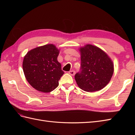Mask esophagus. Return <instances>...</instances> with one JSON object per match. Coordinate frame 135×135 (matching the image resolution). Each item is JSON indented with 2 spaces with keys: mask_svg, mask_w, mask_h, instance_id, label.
I'll return each instance as SVG.
<instances>
[{
  "mask_svg": "<svg viewBox=\"0 0 135 135\" xmlns=\"http://www.w3.org/2000/svg\"><path fill=\"white\" fill-rule=\"evenodd\" d=\"M68 73H69L71 75L74 76L75 74V71L74 70H71V71H70L69 72H68Z\"/></svg>",
  "mask_w": 135,
  "mask_h": 135,
  "instance_id": "esophagus-1",
  "label": "esophagus"
}]
</instances>
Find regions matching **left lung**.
<instances>
[{"instance_id":"left-lung-1","label":"left lung","mask_w":135,"mask_h":135,"mask_svg":"<svg viewBox=\"0 0 135 135\" xmlns=\"http://www.w3.org/2000/svg\"><path fill=\"white\" fill-rule=\"evenodd\" d=\"M81 71L75 75L78 86L86 91L102 89L110 81L114 73L111 59L101 49L86 45L79 49Z\"/></svg>"}]
</instances>
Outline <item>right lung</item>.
Returning a JSON list of instances; mask_svg holds the SVG:
<instances>
[{
  "label": "right lung",
  "instance_id": "right-lung-1",
  "mask_svg": "<svg viewBox=\"0 0 135 135\" xmlns=\"http://www.w3.org/2000/svg\"><path fill=\"white\" fill-rule=\"evenodd\" d=\"M59 50L48 44L31 50L24 56L22 68L25 78L36 90L48 93L59 86L64 74L57 61Z\"/></svg>",
  "mask_w": 135,
  "mask_h": 135
}]
</instances>
